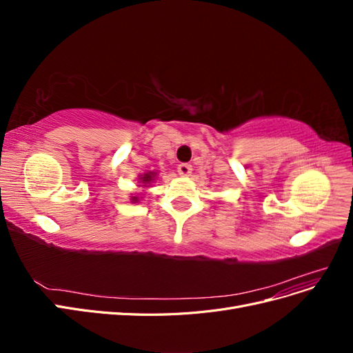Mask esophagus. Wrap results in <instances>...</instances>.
I'll return each instance as SVG.
<instances>
[{"mask_svg": "<svg viewBox=\"0 0 353 353\" xmlns=\"http://www.w3.org/2000/svg\"><path fill=\"white\" fill-rule=\"evenodd\" d=\"M191 170H193V166L188 165V163H181L178 165V174L181 176H188L191 174Z\"/></svg>", "mask_w": 353, "mask_h": 353, "instance_id": "obj_1", "label": "esophagus"}]
</instances>
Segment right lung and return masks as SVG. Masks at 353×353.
<instances>
[{"label":"right lung","instance_id":"obj_1","mask_svg":"<svg viewBox=\"0 0 353 353\" xmlns=\"http://www.w3.org/2000/svg\"><path fill=\"white\" fill-rule=\"evenodd\" d=\"M156 178V172H147V174H143L140 176V183L143 184L141 187H148V184L153 183ZM140 201V199H138L137 196H131V203H138Z\"/></svg>","mask_w":353,"mask_h":353}]
</instances>
